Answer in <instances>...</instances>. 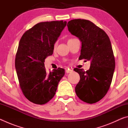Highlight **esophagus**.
Masks as SVG:
<instances>
[{"instance_id":"esophagus-1","label":"esophagus","mask_w":128,"mask_h":128,"mask_svg":"<svg viewBox=\"0 0 128 128\" xmlns=\"http://www.w3.org/2000/svg\"><path fill=\"white\" fill-rule=\"evenodd\" d=\"M66 73H70V72H73V69H66Z\"/></svg>"}]
</instances>
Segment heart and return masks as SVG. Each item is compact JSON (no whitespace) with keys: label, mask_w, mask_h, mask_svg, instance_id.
<instances>
[{"label":"heart","mask_w":128,"mask_h":128,"mask_svg":"<svg viewBox=\"0 0 128 128\" xmlns=\"http://www.w3.org/2000/svg\"><path fill=\"white\" fill-rule=\"evenodd\" d=\"M70 40H72V39H70ZM56 46V43H55V45H54V47H55Z\"/></svg>","instance_id":"1"}]
</instances>
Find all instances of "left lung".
<instances>
[{
	"label": "left lung",
	"mask_w": 128,
	"mask_h": 128,
	"mask_svg": "<svg viewBox=\"0 0 128 128\" xmlns=\"http://www.w3.org/2000/svg\"><path fill=\"white\" fill-rule=\"evenodd\" d=\"M67 26L81 42L79 60L90 61L88 70L74 69L80 76L76 93L82 101L95 103L107 94L113 77L115 61L111 41L104 30L90 21L74 19L69 21Z\"/></svg>",
	"instance_id": "obj_1"
}]
</instances>
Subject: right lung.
<instances>
[{
    "label": "right lung",
    "mask_w": 128,
    "mask_h": 128,
    "mask_svg": "<svg viewBox=\"0 0 128 128\" xmlns=\"http://www.w3.org/2000/svg\"><path fill=\"white\" fill-rule=\"evenodd\" d=\"M66 23H38L27 30L19 42L15 68L24 95L33 103L44 104L50 100L65 74L64 69L60 68L47 73L44 62L47 56L52 55L54 44Z\"/></svg>",
    "instance_id": "1"
}]
</instances>
